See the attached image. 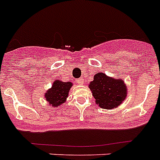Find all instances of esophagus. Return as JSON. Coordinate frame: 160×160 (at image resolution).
Masks as SVG:
<instances>
[{
	"label": "esophagus",
	"mask_w": 160,
	"mask_h": 160,
	"mask_svg": "<svg viewBox=\"0 0 160 160\" xmlns=\"http://www.w3.org/2000/svg\"><path fill=\"white\" fill-rule=\"evenodd\" d=\"M76 82H77V83H78V84H82V82H83V78H81L77 79Z\"/></svg>",
	"instance_id": "esophagus-1"
}]
</instances>
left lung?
<instances>
[{
	"mask_svg": "<svg viewBox=\"0 0 160 160\" xmlns=\"http://www.w3.org/2000/svg\"><path fill=\"white\" fill-rule=\"evenodd\" d=\"M96 104L102 109L112 110L118 107L127 97V87L121 78H116L98 72L93 81L88 84Z\"/></svg>",
	"mask_w": 160,
	"mask_h": 160,
	"instance_id": "8db88e82",
	"label": "left lung"
}]
</instances>
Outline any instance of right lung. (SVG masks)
Masks as SVG:
<instances>
[{
  "label": "right lung",
  "instance_id": "1",
  "mask_svg": "<svg viewBox=\"0 0 160 160\" xmlns=\"http://www.w3.org/2000/svg\"><path fill=\"white\" fill-rule=\"evenodd\" d=\"M72 86V83L71 82L55 80L52 84V87L45 92L44 98L52 107H58L66 102Z\"/></svg>",
  "mask_w": 160,
  "mask_h": 160
}]
</instances>
